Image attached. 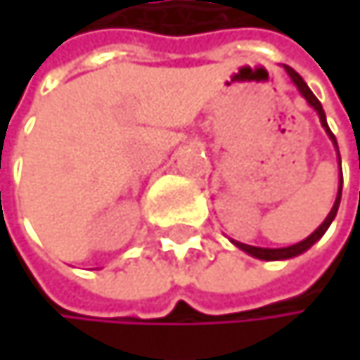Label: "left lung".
<instances>
[{
  "label": "left lung",
  "instance_id": "obj_1",
  "mask_svg": "<svg viewBox=\"0 0 360 360\" xmlns=\"http://www.w3.org/2000/svg\"><path fill=\"white\" fill-rule=\"evenodd\" d=\"M285 68V72L290 75V79H292V83L298 87V91L304 96V100L313 106V108L317 110V114H319V120H321V124H323L325 133L329 135V139L333 141V146H335V150H338V141H335V137H333V133L329 131V127H327V120H325V112L323 106H321V102L315 98V94L309 89V85L302 81V77L294 70V68H290V66H283ZM338 158H340V152H338ZM340 198H342V160H340V187H338V195H335V202H333V206H331V210H329V214L325 217V221L307 238V240H302V242H298V244H294V246H288V248H256V246H246V244H240V242H233L240 250L248 252L250 256L254 258H260V260H285V258H294V256H298V254H302V252H307L317 240H321L323 238V233L327 231V227L331 225V221L335 219V214H338V206H340Z\"/></svg>",
  "mask_w": 360,
  "mask_h": 360
}]
</instances>
